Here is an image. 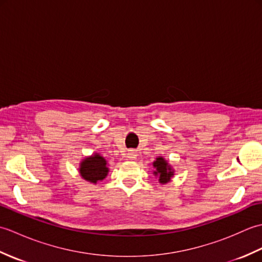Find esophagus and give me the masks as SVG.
Returning <instances> with one entry per match:
<instances>
[{"instance_id": "1", "label": "esophagus", "mask_w": 262, "mask_h": 262, "mask_svg": "<svg viewBox=\"0 0 262 262\" xmlns=\"http://www.w3.org/2000/svg\"><path fill=\"white\" fill-rule=\"evenodd\" d=\"M127 159H129V160L136 159V153L134 151H129L127 153Z\"/></svg>"}]
</instances>
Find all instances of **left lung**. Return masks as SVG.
Returning <instances> with one entry per match:
<instances>
[{
  "mask_svg": "<svg viewBox=\"0 0 262 262\" xmlns=\"http://www.w3.org/2000/svg\"><path fill=\"white\" fill-rule=\"evenodd\" d=\"M154 168L157 171H154L155 176H159V181L161 183H166L170 181L171 177L173 176V171L171 170V166L166 163V161L163 158H158L157 161H154Z\"/></svg>",
  "mask_w": 262,
  "mask_h": 262,
  "instance_id": "1",
  "label": "left lung"
}]
</instances>
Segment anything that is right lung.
<instances>
[{"label":"right lung","instance_id":"right-lung-1","mask_svg":"<svg viewBox=\"0 0 262 262\" xmlns=\"http://www.w3.org/2000/svg\"><path fill=\"white\" fill-rule=\"evenodd\" d=\"M108 171L109 169L107 168V161L99 154H94L91 158H86L81 163L80 168V173L83 179L92 183L103 180Z\"/></svg>","mask_w":262,"mask_h":262}]
</instances>
